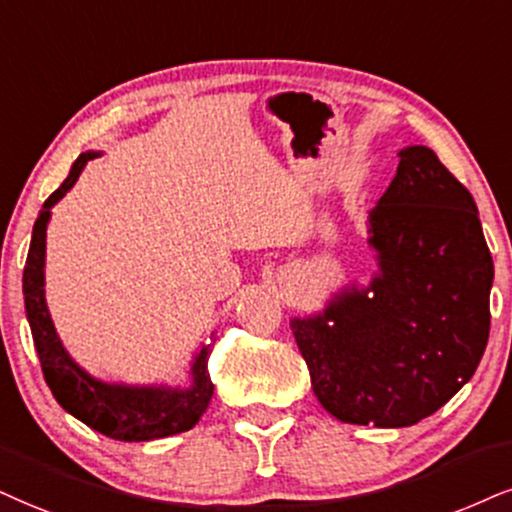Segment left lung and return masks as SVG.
<instances>
[{
  "label": "left lung",
  "instance_id": "8db88e82",
  "mask_svg": "<svg viewBox=\"0 0 512 512\" xmlns=\"http://www.w3.org/2000/svg\"><path fill=\"white\" fill-rule=\"evenodd\" d=\"M399 159L368 218L380 273L292 320L315 396L351 425L408 427L437 413L489 339L494 261L475 199L432 149Z\"/></svg>",
  "mask_w": 512,
  "mask_h": 512
}]
</instances>
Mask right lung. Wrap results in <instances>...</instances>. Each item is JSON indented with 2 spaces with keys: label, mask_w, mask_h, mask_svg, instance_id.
<instances>
[{
  "label": "right lung",
  "mask_w": 512,
  "mask_h": 512,
  "mask_svg": "<svg viewBox=\"0 0 512 512\" xmlns=\"http://www.w3.org/2000/svg\"><path fill=\"white\" fill-rule=\"evenodd\" d=\"M97 151L80 154L71 166L63 185L44 201L35 220L30 239L28 261L23 268L25 315L40 356L42 375L54 399L68 413L85 422L92 430L118 441H151L170 434L192 430L197 425L208 401L213 396V382L208 375V346H201L192 365V387H128V384H106L87 375L63 349L59 334L49 318L44 301V246H47V223L52 206L75 185L87 161L97 159Z\"/></svg>",
  "instance_id": "right-lung-1"
}]
</instances>
